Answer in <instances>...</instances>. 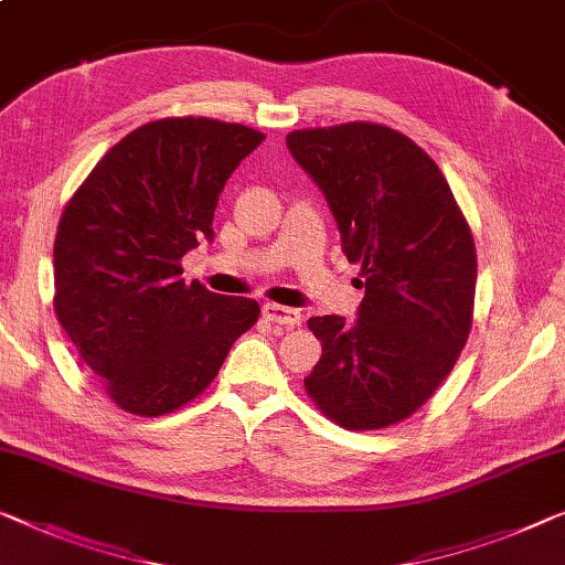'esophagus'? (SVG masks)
Returning <instances> with one entry per match:
<instances>
[{"mask_svg": "<svg viewBox=\"0 0 565 565\" xmlns=\"http://www.w3.org/2000/svg\"><path fill=\"white\" fill-rule=\"evenodd\" d=\"M264 317L268 322L281 324V327H297L301 322V311L291 309V307H281V305H264Z\"/></svg>", "mask_w": 565, "mask_h": 565, "instance_id": "obj_1", "label": "esophagus"}]
</instances>
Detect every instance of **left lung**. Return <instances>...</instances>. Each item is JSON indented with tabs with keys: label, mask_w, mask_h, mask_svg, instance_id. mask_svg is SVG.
I'll use <instances>...</instances> for the list:
<instances>
[{
	"label": "left lung",
	"mask_w": 565,
	"mask_h": 565,
	"mask_svg": "<svg viewBox=\"0 0 565 565\" xmlns=\"http://www.w3.org/2000/svg\"><path fill=\"white\" fill-rule=\"evenodd\" d=\"M286 147L322 190L342 254L365 276L355 322H307L322 340L307 393L350 431L398 424L431 398L469 337V225L434 159L388 126L291 131Z\"/></svg>",
	"instance_id": "1"
}]
</instances>
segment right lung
I'll list each match as a JSON object with an SVG mask.
<instances>
[{
  "instance_id": "1",
  "label": "right lung",
  "mask_w": 565,
  "mask_h": 565,
  "mask_svg": "<svg viewBox=\"0 0 565 565\" xmlns=\"http://www.w3.org/2000/svg\"><path fill=\"white\" fill-rule=\"evenodd\" d=\"M264 134L162 119L111 147L65 205L55 235V311L108 395L162 416L213 383L258 319L254 299L184 284L180 258L213 241L225 182Z\"/></svg>"
}]
</instances>
